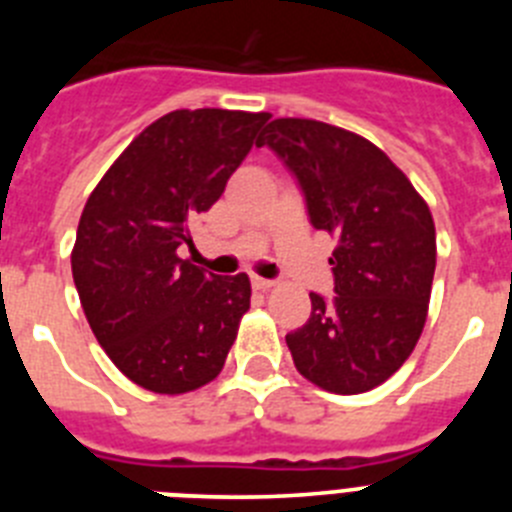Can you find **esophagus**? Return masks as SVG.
Masks as SVG:
<instances>
[{"label":"esophagus","mask_w":512,"mask_h":512,"mask_svg":"<svg viewBox=\"0 0 512 512\" xmlns=\"http://www.w3.org/2000/svg\"><path fill=\"white\" fill-rule=\"evenodd\" d=\"M251 284L256 289H271L277 282H274V279H264V277H251Z\"/></svg>","instance_id":"1"}]
</instances>
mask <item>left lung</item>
<instances>
[{
  "instance_id": "8db88e82",
  "label": "left lung",
  "mask_w": 512,
  "mask_h": 512,
  "mask_svg": "<svg viewBox=\"0 0 512 512\" xmlns=\"http://www.w3.org/2000/svg\"><path fill=\"white\" fill-rule=\"evenodd\" d=\"M269 146L295 176L315 230L338 238L333 292L287 333L297 372L336 395L372 390L405 364L425 325L436 228L408 176L374 143L328 122L282 117Z\"/></svg>"
}]
</instances>
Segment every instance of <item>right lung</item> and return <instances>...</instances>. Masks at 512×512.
Returning <instances> with one entry per match:
<instances>
[{
    "mask_svg": "<svg viewBox=\"0 0 512 512\" xmlns=\"http://www.w3.org/2000/svg\"><path fill=\"white\" fill-rule=\"evenodd\" d=\"M269 120L266 112L176 110L117 158L81 212L71 271L99 346L135 384L182 395L220 374L251 305L246 274L179 259Z\"/></svg>",
    "mask_w": 512,
    "mask_h": 512,
    "instance_id": "right-lung-1",
    "label": "right lung"
}]
</instances>
